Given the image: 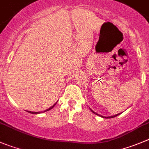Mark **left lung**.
<instances>
[{
    "label": "left lung",
    "mask_w": 149,
    "mask_h": 149,
    "mask_svg": "<svg viewBox=\"0 0 149 149\" xmlns=\"http://www.w3.org/2000/svg\"><path fill=\"white\" fill-rule=\"evenodd\" d=\"M91 110V111L92 112V113H94V114H96V115H97V116H101V117H102V118H114V117H116V116H118V115L120 114V113H118V114H116V115H114V116H107V117H106V116H100V115H99L98 113H95L94 111H93V110H92L91 109H90Z\"/></svg>",
    "instance_id": "obj_1"
}]
</instances>
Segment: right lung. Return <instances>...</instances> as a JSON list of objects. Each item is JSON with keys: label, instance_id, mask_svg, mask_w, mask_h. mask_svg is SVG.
Listing matches in <instances>:
<instances>
[{"label": "right lung", "instance_id": "obj_1", "mask_svg": "<svg viewBox=\"0 0 149 149\" xmlns=\"http://www.w3.org/2000/svg\"><path fill=\"white\" fill-rule=\"evenodd\" d=\"M56 103H57V102L55 103V104H53V105H52V107H49V108H48V109H47V110H45V111H43V112H42V113H44V112H47V111H48V110H51V109L53 108V107H54V106L56 105ZM27 112H28V113H32V114H38V113H41V112H31V111H28V110H27Z\"/></svg>", "mask_w": 149, "mask_h": 149}]
</instances>
